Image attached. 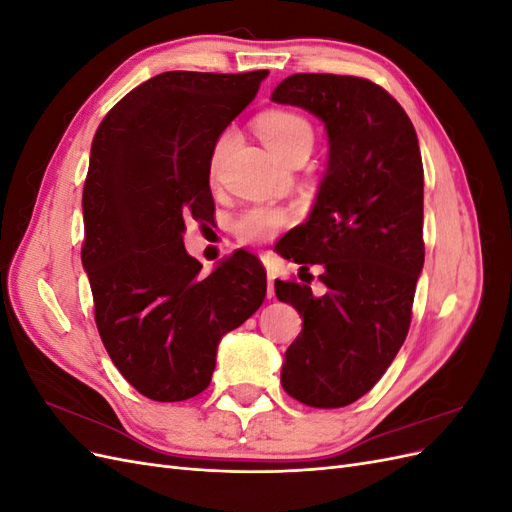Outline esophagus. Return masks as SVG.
<instances>
[{
	"instance_id": "34e87169",
	"label": "esophagus",
	"mask_w": 512,
	"mask_h": 512,
	"mask_svg": "<svg viewBox=\"0 0 512 512\" xmlns=\"http://www.w3.org/2000/svg\"><path fill=\"white\" fill-rule=\"evenodd\" d=\"M273 280H275V273L269 269L267 271V297L273 299L275 297V290H273Z\"/></svg>"
}]
</instances>
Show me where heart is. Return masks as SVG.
I'll return each instance as SVG.
<instances>
[{
	"mask_svg": "<svg viewBox=\"0 0 512 512\" xmlns=\"http://www.w3.org/2000/svg\"><path fill=\"white\" fill-rule=\"evenodd\" d=\"M260 138L277 158H284L286 153L301 143H314V130L301 117L288 111H271L258 119ZM230 143V132L218 136L211 149V168L218 166L220 158ZM290 222V213L275 203H252L247 205L232 222V230L239 241L250 245L269 243L277 237L286 224Z\"/></svg>",
	"mask_w": 512,
	"mask_h": 512,
	"instance_id": "1",
	"label": "heart"
}]
</instances>
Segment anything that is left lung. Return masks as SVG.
Wrapping results in <instances>:
<instances>
[{"label": "left lung", "mask_w": 512, "mask_h": 512, "mask_svg": "<svg viewBox=\"0 0 512 512\" xmlns=\"http://www.w3.org/2000/svg\"><path fill=\"white\" fill-rule=\"evenodd\" d=\"M271 100L312 113L329 138L314 207L275 247L301 269L322 265L327 286L316 297L275 280L303 316L282 386L305 406L342 408L374 389L408 335L425 262L421 149L399 102L356 76L292 74Z\"/></svg>", "instance_id": "1"}]
</instances>
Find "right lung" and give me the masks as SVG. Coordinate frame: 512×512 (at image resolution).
Listing matches in <instances>:
<instances>
[{
	"mask_svg": "<svg viewBox=\"0 0 512 512\" xmlns=\"http://www.w3.org/2000/svg\"><path fill=\"white\" fill-rule=\"evenodd\" d=\"M269 70L162 72L113 106L91 143L83 269L102 344L153 401L203 393L222 337L265 301L260 260L237 250L207 277L185 222H209L211 149Z\"/></svg>",
	"mask_w": 512,
	"mask_h": 512,
	"instance_id": "add662e5",
	"label": "right lung"
}]
</instances>
